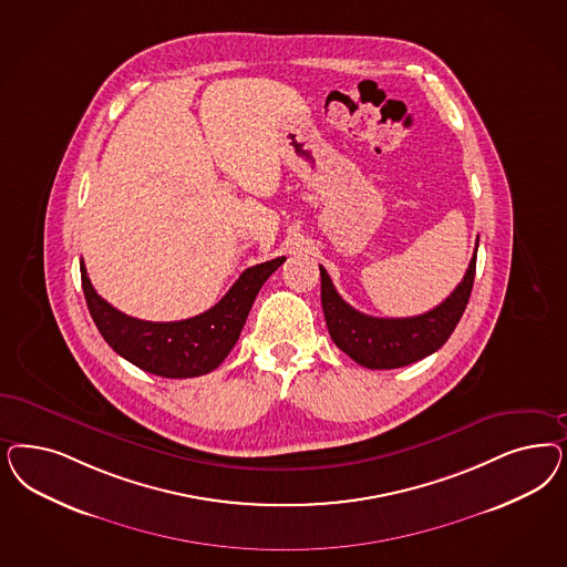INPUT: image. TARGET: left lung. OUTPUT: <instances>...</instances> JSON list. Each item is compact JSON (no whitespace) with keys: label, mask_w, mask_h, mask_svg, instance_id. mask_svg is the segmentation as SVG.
Here are the masks:
<instances>
[{"label":"left lung","mask_w":567,"mask_h":567,"mask_svg":"<svg viewBox=\"0 0 567 567\" xmlns=\"http://www.w3.org/2000/svg\"><path fill=\"white\" fill-rule=\"evenodd\" d=\"M475 256L477 239L467 274L453 293L436 309L402 319L369 317L352 309L336 292L328 271L319 265L321 305L333 344L367 369H399L430 357L451 338L470 302L474 288Z\"/></svg>","instance_id":"left-lung-1"}]
</instances>
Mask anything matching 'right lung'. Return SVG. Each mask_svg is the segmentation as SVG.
<instances>
[{"label": "right lung", "instance_id": "add662e5", "mask_svg": "<svg viewBox=\"0 0 567 567\" xmlns=\"http://www.w3.org/2000/svg\"><path fill=\"white\" fill-rule=\"evenodd\" d=\"M284 260L286 256H279L246 269L213 309L171 323L142 321L116 311L93 290L83 260L81 284L93 323L116 354L147 373L179 380L204 375L225 361L238 342L256 293Z\"/></svg>", "mask_w": 567, "mask_h": 567}]
</instances>
